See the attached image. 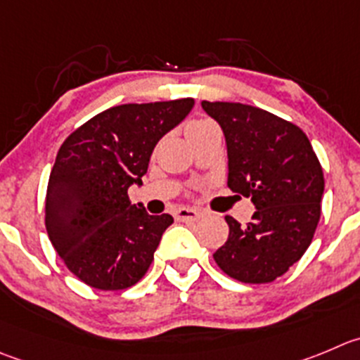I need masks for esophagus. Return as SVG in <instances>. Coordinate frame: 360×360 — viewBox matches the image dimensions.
Segmentation results:
<instances>
[{
  "mask_svg": "<svg viewBox=\"0 0 360 360\" xmlns=\"http://www.w3.org/2000/svg\"><path fill=\"white\" fill-rule=\"evenodd\" d=\"M174 217H176L178 221H198V219L203 217V212L196 210V208L182 207V208H178Z\"/></svg>",
  "mask_w": 360,
  "mask_h": 360,
  "instance_id": "34e87169",
  "label": "esophagus"
}]
</instances>
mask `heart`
Listing matches in <instances>:
<instances>
[{
    "instance_id": "heart-1",
    "label": "heart",
    "mask_w": 360,
    "mask_h": 360,
    "mask_svg": "<svg viewBox=\"0 0 360 360\" xmlns=\"http://www.w3.org/2000/svg\"><path fill=\"white\" fill-rule=\"evenodd\" d=\"M210 120H205V118H200V120H193V122H189L187 123V127H186V131H187V134H189V132H193V131H196V129H201V127H205V125H210Z\"/></svg>"
}]
</instances>
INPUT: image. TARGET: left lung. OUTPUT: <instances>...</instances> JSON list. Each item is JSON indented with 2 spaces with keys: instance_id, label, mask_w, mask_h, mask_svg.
<instances>
[{
  "instance_id": "left-lung-1",
  "label": "left lung",
  "mask_w": 360,
  "mask_h": 360,
  "mask_svg": "<svg viewBox=\"0 0 360 360\" xmlns=\"http://www.w3.org/2000/svg\"><path fill=\"white\" fill-rule=\"evenodd\" d=\"M201 105L224 132L228 187L256 207L248 226L226 215L229 235L214 252L215 263L240 283H272L314 237L325 187L320 160L302 129L265 109L240 102Z\"/></svg>"
}]
</instances>
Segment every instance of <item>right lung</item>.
Segmentation results:
<instances>
[{"label": "right lung", "mask_w": 360, "mask_h": 360, "mask_svg": "<svg viewBox=\"0 0 360 360\" xmlns=\"http://www.w3.org/2000/svg\"><path fill=\"white\" fill-rule=\"evenodd\" d=\"M194 98L122 104L98 112L60 146L46 194V229L67 269L104 292L131 288L148 272L169 214L131 205L157 141Z\"/></svg>", "instance_id": "obj_1"}]
</instances>
